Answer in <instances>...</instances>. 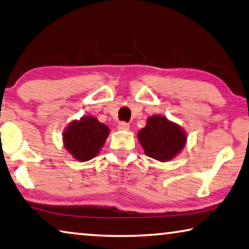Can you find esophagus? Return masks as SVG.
Here are the masks:
<instances>
[{
	"mask_svg": "<svg viewBox=\"0 0 249 249\" xmlns=\"http://www.w3.org/2000/svg\"><path fill=\"white\" fill-rule=\"evenodd\" d=\"M118 129L121 130V131H127V130L130 129V125L127 122H120V124H118Z\"/></svg>",
	"mask_w": 249,
	"mask_h": 249,
	"instance_id": "esophagus-1",
	"label": "esophagus"
}]
</instances>
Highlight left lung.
Masks as SVG:
<instances>
[{
	"instance_id": "1",
	"label": "left lung",
	"mask_w": 249,
	"mask_h": 249,
	"mask_svg": "<svg viewBox=\"0 0 249 249\" xmlns=\"http://www.w3.org/2000/svg\"><path fill=\"white\" fill-rule=\"evenodd\" d=\"M138 140L145 156L160 162H166L178 156L184 148L187 134L181 125L162 115L148 118L144 128L138 132Z\"/></svg>"
}]
</instances>
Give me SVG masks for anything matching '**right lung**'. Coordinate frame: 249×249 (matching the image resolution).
I'll list each match as a JSON object with an SVG mask.
<instances>
[{"mask_svg":"<svg viewBox=\"0 0 249 249\" xmlns=\"http://www.w3.org/2000/svg\"><path fill=\"white\" fill-rule=\"evenodd\" d=\"M109 128L93 116H84L69 122L63 132V143L68 153L79 162L98 156L109 136Z\"/></svg>","mask_w":249,"mask_h":249,"instance_id":"add662e5","label":"right lung"}]
</instances>
